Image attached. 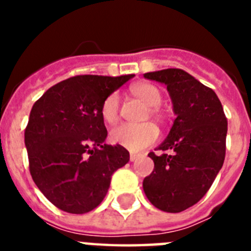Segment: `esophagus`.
I'll return each mask as SVG.
<instances>
[{"label":"esophagus","instance_id":"34e87169","mask_svg":"<svg viewBox=\"0 0 251 251\" xmlns=\"http://www.w3.org/2000/svg\"><path fill=\"white\" fill-rule=\"evenodd\" d=\"M138 157H139V154H137V153H130L129 159L132 162H134V161H137V159H138Z\"/></svg>","mask_w":251,"mask_h":251}]
</instances>
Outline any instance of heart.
Here are the masks:
<instances>
[{"label":"heart","instance_id":"1","mask_svg":"<svg viewBox=\"0 0 251 251\" xmlns=\"http://www.w3.org/2000/svg\"><path fill=\"white\" fill-rule=\"evenodd\" d=\"M132 93L137 98L150 106L148 114L162 119L163 112L159 105L162 103V94L156 85L150 83H141L132 86ZM121 115V99L118 93L108 95L101 105V117L109 124H114L119 121ZM158 138V129L153 123L130 124L124 123L115 127L110 132V139L115 145L127 148L130 152H139L150 147Z\"/></svg>","mask_w":251,"mask_h":251}]
</instances>
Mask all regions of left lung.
I'll use <instances>...</instances> for the list:
<instances>
[{
    "label": "left lung",
    "instance_id": "left-lung-1",
    "mask_svg": "<svg viewBox=\"0 0 251 251\" xmlns=\"http://www.w3.org/2000/svg\"><path fill=\"white\" fill-rule=\"evenodd\" d=\"M167 85L176 119L167 138L150 152L154 170L143 179L150 202L166 212H181L202 199L225 159L227 119L216 93L181 69L146 73Z\"/></svg>",
    "mask_w": 251,
    "mask_h": 251
}]
</instances>
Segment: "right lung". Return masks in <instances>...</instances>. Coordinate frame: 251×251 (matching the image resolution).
<instances>
[{
  "label": "right lung",
  "mask_w": 251,
  "mask_h": 251,
  "mask_svg": "<svg viewBox=\"0 0 251 251\" xmlns=\"http://www.w3.org/2000/svg\"><path fill=\"white\" fill-rule=\"evenodd\" d=\"M133 76L77 75L35 101L25 129L30 174L60 210L92 211L105 197L112 175L129 161L126 148L104 143L101 105Z\"/></svg>",
  "instance_id": "right-lung-1"
}]
</instances>
